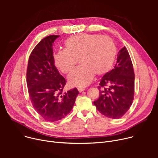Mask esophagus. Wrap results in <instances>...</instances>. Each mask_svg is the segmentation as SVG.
Wrapping results in <instances>:
<instances>
[{
    "mask_svg": "<svg viewBox=\"0 0 158 158\" xmlns=\"http://www.w3.org/2000/svg\"><path fill=\"white\" fill-rule=\"evenodd\" d=\"M77 89H78V91H79V92H83V91H85V88H77Z\"/></svg>",
    "mask_w": 158,
    "mask_h": 158,
    "instance_id": "obj_1",
    "label": "esophagus"
}]
</instances>
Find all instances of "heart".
I'll return each instance as SVG.
<instances>
[{
  "label": "heart",
  "instance_id": "b5f03b06",
  "mask_svg": "<svg viewBox=\"0 0 158 158\" xmlns=\"http://www.w3.org/2000/svg\"><path fill=\"white\" fill-rule=\"evenodd\" d=\"M64 50L54 54V62L64 73L70 72L79 62L81 65L68 77L72 86L84 87L92 82L94 74L108 72L114 63L117 48L113 40L98 35L81 34L64 42Z\"/></svg>",
  "mask_w": 158,
  "mask_h": 158
}]
</instances>
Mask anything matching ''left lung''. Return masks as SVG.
<instances>
[{"mask_svg": "<svg viewBox=\"0 0 158 158\" xmlns=\"http://www.w3.org/2000/svg\"><path fill=\"white\" fill-rule=\"evenodd\" d=\"M99 85V98L94 102L97 110L108 118H121L132 105L135 93L133 66L125 47L118 52L114 69L104 75Z\"/></svg>", "mask_w": 158, "mask_h": 158, "instance_id": "obj_1", "label": "left lung"}]
</instances>
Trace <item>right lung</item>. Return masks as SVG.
<instances>
[{
  "label": "right lung",
  "mask_w": 158,
  "mask_h": 158,
  "mask_svg": "<svg viewBox=\"0 0 158 158\" xmlns=\"http://www.w3.org/2000/svg\"><path fill=\"white\" fill-rule=\"evenodd\" d=\"M60 36L41 40L32 51L27 70V85L33 107L48 122L61 120L73 108L79 94L77 88L63 93L66 84L54 65L52 44Z\"/></svg>",
  "instance_id": "right-lung-1"
}]
</instances>
